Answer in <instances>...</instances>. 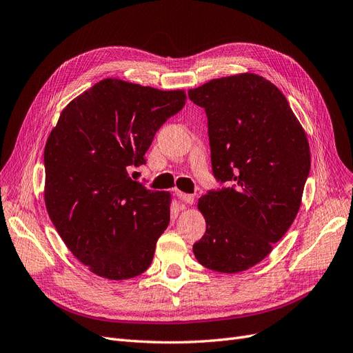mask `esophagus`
Segmentation results:
<instances>
[{"mask_svg":"<svg viewBox=\"0 0 353 353\" xmlns=\"http://www.w3.org/2000/svg\"><path fill=\"white\" fill-rule=\"evenodd\" d=\"M176 194H177V198H179L180 201H183V202L188 203V205H193V202H194V196H193V194L183 193V192H180V190H176Z\"/></svg>","mask_w":353,"mask_h":353,"instance_id":"1","label":"esophagus"}]
</instances>
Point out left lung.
I'll return each mask as SVG.
<instances>
[{
	"mask_svg": "<svg viewBox=\"0 0 353 353\" xmlns=\"http://www.w3.org/2000/svg\"><path fill=\"white\" fill-rule=\"evenodd\" d=\"M189 99L206 112L212 172L228 183L199 198L206 231L193 253L211 270L243 272L273 250L299 211L307 134L282 91L257 74L215 78Z\"/></svg>",
	"mask_w": 353,
	"mask_h": 353,
	"instance_id": "1",
	"label": "left lung"
}]
</instances>
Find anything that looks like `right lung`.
<instances>
[{"label": "right lung", "mask_w": 353, "mask_h": 353, "mask_svg": "<svg viewBox=\"0 0 353 353\" xmlns=\"http://www.w3.org/2000/svg\"><path fill=\"white\" fill-rule=\"evenodd\" d=\"M185 90L104 78L61 112L45 145V205L70 252L97 276L135 278L170 223L168 192L129 177L154 135L183 109Z\"/></svg>", "instance_id": "right-lung-1"}]
</instances>
